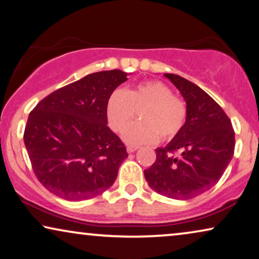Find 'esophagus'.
Returning <instances> with one entry per match:
<instances>
[{"instance_id":"obj_1","label":"esophagus","mask_w":259,"mask_h":259,"mask_svg":"<svg viewBox=\"0 0 259 259\" xmlns=\"http://www.w3.org/2000/svg\"><path fill=\"white\" fill-rule=\"evenodd\" d=\"M138 149V147H134V145H128L126 147V151L129 152V154H131V152H135Z\"/></svg>"}]
</instances>
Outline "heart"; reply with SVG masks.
<instances>
[{
  "label": "heart",
  "mask_w": 259,
  "mask_h": 259,
  "mask_svg": "<svg viewBox=\"0 0 259 259\" xmlns=\"http://www.w3.org/2000/svg\"><path fill=\"white\" fill-rule=\"evenodd\" d=\"M142 111V122L128 123ZM107 118L115 133H123L126 143L154 144L162 137L171 140L181 133L188 118V105L159 81H145L131 89H116L107 102Z\"/></svg>",
  "instance_id": "b5f03b06"
}]
</instances>
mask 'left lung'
<instances>
[{
  "label": "left lung",
  "mask_w": 259,
  "mask_h": 259,
  "mask_svg": "<svg viewBox=\"0 0 259 259\" xmlns=\"http://www.w3.org/2000/svg\"><path fill=\"white\" fill-rule=\"evenodd\" d=\"M188 105L184 128L144 170L156 192L175 199H191L212 188L235 152V131L221 105L204 90L175 74H164Z\"/></svg>",
  "instance_id": "left-lung-1"
}]
</instances>
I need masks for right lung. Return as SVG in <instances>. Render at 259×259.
Instances as JSON below:
<instances>
[{
	"label": "right lung",
	"mask_w": 259,
	"mask_h": 259,
	"mask_svg": "<svg viewBox=\"0 0 259 259\" xmlns=\"http://www.w3.org/2000/svg\"><path fill=\"white\" fill-rule=\"evenodd\" d=\"M126 81L117 69L98 71L62 87L29 114L23 140L43 187L67 201H83L114 184L128 157L108 126L107 102Z\"/></svg>",
	"instance_id": "right-lung-1"
}]
</instances>
